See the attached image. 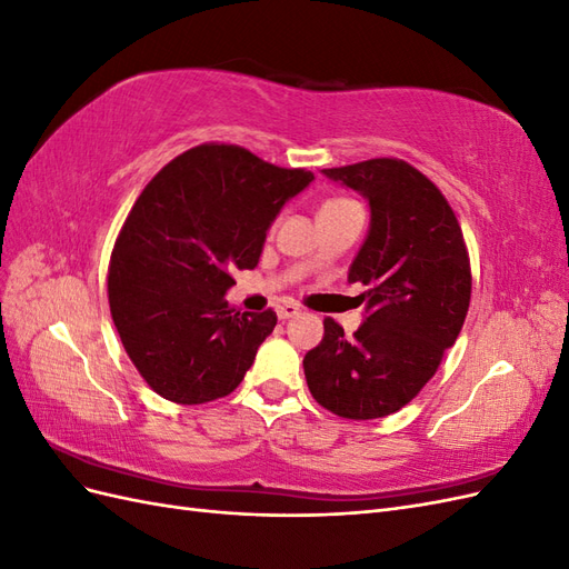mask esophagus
Masks as SVG:
<instances>
[{
    "mask_svg": "<svg viewBox=\"0 0 569 569\" xmlns=\"http://www.w3.org/2000/svg\"><path fill=\"white\" fill-rule=\"evenodd\" d=\"M299 303H295V301H282L280 306H278V316L282 318V320H287V318H295V316H299Z\"/></svg>",
    "mask_w": 569,
    "mask_h": 569,
    "instance_id": "esophagus-1",
    "label": "esophagus"
}]
</instances>
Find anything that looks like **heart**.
<instances>
[{
  "label": "heart",
  "instance_id": "1",
  "mask_svg": "<svg viewBox=\"0 0 569 569\" xmlns=\"http://www.w3.org/2000/svg\"><path fill=\"white\" fill-rule=\"evenodd\" d=\"M351 203H356V201H353V199H343V197H337V199H327V201L322 203L320 213H327V211H337V209H343V206H351Z\"/></svg>",
  "mask_w": 569,
  "mask_h": 569
}]
</instances>
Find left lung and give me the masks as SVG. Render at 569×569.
<instances>
[{
  "label": "left lung",
  "instance_id": "1",
  "mask_svg": "<svg viewBox=\"0 0 569 569\" xmlns=\"http://www.w3.org/2000/svg\"><path fill=\"white\" fill-rule=\"evenodd\" d=\"M322 173L370 201V232L349 270L368 318L353 337L325 318L303 358L313 399L339 418L401 410L439 370L470 308L472 270L460 222L441 189L401 159H370Z\"/></svg>",
  "mask_w": 569,
  "mask_h": 569
}]
</instances>
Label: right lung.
<instances>
[{
    "mask_svg": "<svg viewBox=\"0 0 569 569\" xmlns=\"http://www.w3.org/2000/svg\"><path fill=\"white\" fill-rule=\"evenodd\" d=\"M311 180L306 168L209 142L137 197L111 251L109 306L132 366L163 399L209 403L244 380L278 316L228 306L232 270L256 268L270 222Z\"/></svg>",
    "mask_w": 569,
    "mask_h": 569,
    "instance_id": "1",
    "label": "right lung"
}]
</instances>
